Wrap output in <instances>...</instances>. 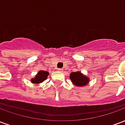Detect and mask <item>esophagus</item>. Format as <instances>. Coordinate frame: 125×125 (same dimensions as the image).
<instances>
[{
    "mask_svg": "<svg viewBox=\"0 0 125 125\" xmlns=\"http://www.w3.org/2000/svg\"><path fill=\"white\" fill-rule=\"evenodd\" d=\"M58 71H60V72H62L63 69H58Z\"/></svg>",
    "mask_w": 125,
    "mask_h": 125,
    "instance_id": "obj_1",
    "label": "esophagus"
}]
</instances>
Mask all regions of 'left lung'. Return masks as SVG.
<instances>
[{"label":"left lung","instance_id":"obj_1","mask_svg":"<svg viewBox=\"0 0 125 125\" xmlns=\"http://www.w3.org/2000/svg\"><path fill=\"white\" fill-rule=\"evenodd\" d=\"M70 78L72 84L78 87L85 86L90 82L89 77L84 75L80 71L72 72L70 75Z\"/></svg>","mask_w":125,"mask_h":125}]
</instances>
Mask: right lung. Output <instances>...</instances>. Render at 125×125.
I'll list each match as a JSON object with an SVG mask.
<instances>
[{
	"label": "right lung",
	"instance_id": "right-lung-1",
	"mask_svg": "<svg viewBox=\"0 0 125 125\" xmlns=\"http://www.w3.org/2000/svg\"><path fill=\"white\" fill-rule=\"evenodd\" d=\"M49 72L46 71L40 70L39 71L38 73L36 74V76L31 79V83L33 84H40L45 80L47 78V76H49Z\"/></svg>",
	"mask_w": 125,
	"mask_h": 125
}]
</instances>
